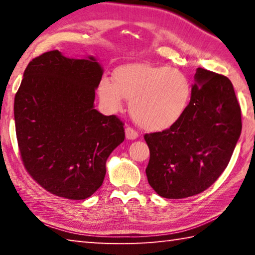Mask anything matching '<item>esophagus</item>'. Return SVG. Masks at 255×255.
Returning a JSON list of instances; mask_svg holds the SVG:
<instances>
[{"label":"esophagus","instance_id":"obj_1","mask_svg":"<svg viewBox=\"0 0 255 255\" xmlns=\"http://www.w3.org/2000/svg\"><path fill=\"white\" fill-rule=\"evenodd\" d=\"M125 131H126V138L127 139H136L138 137V132L135 130V129H132L130 127H127L125 129Z\"/></svg>","mask_w":255,"mask_h":255}]
</instances>
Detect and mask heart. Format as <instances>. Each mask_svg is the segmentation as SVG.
<instances>
[{
    "instance_id": "1",
    "label": "heart",
    "mask_w": 255,
    "mask_h": 255,
    "mask_svg": "<svg viewBox=\"0 0 255 255\" xmlns=\"http://www.w3.org/2000/svg\"><path fill=\"white\" fill-rule=\"evenodd\" d=\"M115 81L105 77L99 84L103 105L109 111L117 112L127 99L132 119L148 130L173 126L187 109L191 93L187 76L165 66L130 64L116 71Z\"/></svg>"
}]
</instances>
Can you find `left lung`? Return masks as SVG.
I'll return each mask as SVG.
<instances>
[{
  "mask_svg": "<svg viewBox=\"0 0 255 255\" xmlns=\"http://www.w3.org/2000/svg\"><path fill=\"white\" fill-rule=\"evenodd\" d=\"M184 114L163 131L145 133L146 175L167 199L205 191L230 163L242 130L241 107L226 76L198 68Z\"/></svg>",
  "mask_w": 255,
  "mask_h": 255,
  "instance_id": "8db88e82",
  "label": "left lung"
}]
</instances>
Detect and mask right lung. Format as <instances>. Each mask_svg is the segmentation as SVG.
I'll return each instance as SVG.
<instances>
[{"label":"right lung","instance_id":"1","mask_svg":"<svg viewBox=\"0 0 255 255\" xmlns=\"http://www.w3.org/2000/svg\"><path fill=\"white\" fill-rule=\"evenodd\" d=\"M102 68L93 57L66 58L51 50L25 68L14 98L21 161L46 191L71 200L101 187L106 162L125 139L117 116L94 109Z\"/></svg>","mask_w":255,"mask_h":255}]
</instances>
